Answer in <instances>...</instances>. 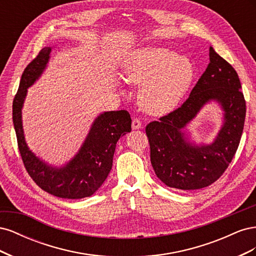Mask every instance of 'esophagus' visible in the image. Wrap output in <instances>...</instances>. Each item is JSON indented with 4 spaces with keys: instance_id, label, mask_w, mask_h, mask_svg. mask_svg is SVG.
I'll return each mask as SVG.
<instances>
[{
    "instance_id": "esophagus-1",
    "label": "esophagus",
    "mask_w": 256,
    "mask_h": 256,
    "mask_svg": "<svg viewBox=\"0 0 256 256\" xmlns=\"http://www.w3.org/2000/svg\"><path fill=\"white\" fill-rule=\"evenodd\" d=\"M142 127V122L138 118H134L132 120V129H140Z\"/></svg>"
}]
</instances>
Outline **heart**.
<instances>
[{"label": "heart", "instance_id": "heart-1", "mask_svg": "<svg viewBox=\"0 0 256 256\" xmlns=\"http://www.w3.org/2000/svg\"><path fill=\"white\" fill-rule=\"evenodd\" d=\"M125 79L142 88L138 94L143 110L152 115L171 112L194 79L192 62L162 47H145L129 54L124 65Z\"/></svg>", "mask_w": 256, "mask_h": 256}]
</instances>
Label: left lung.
<instances>
[{"label":"left lung","instance_id":"1","mask_svg":"<svg viewBox=\"0 0 256 256\" xmlns=\"http://www.w3.org/2000/svg\"><path fill=\"white\" fill-rule=\"evenodd\" d=\"M209 60L182 106L145 128L154 173L168 187L178 190L202 189L220 178L234 158L242 134L246 100L238 74L212 47ZM212 100L224 111L222 128L212 144L192 146L184 140L182 129Z\"/></svg>","mask_w":256,"mask_h":256}]
</instances>
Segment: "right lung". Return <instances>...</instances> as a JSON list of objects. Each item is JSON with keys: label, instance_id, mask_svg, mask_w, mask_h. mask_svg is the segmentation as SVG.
Wrapping results in <instances>:
<instances>
[{"label": "right lung", "instance_id": "right-lung-1", "mask_svg": "<svg viewBox=\"0 0 256 256\" xmlns=\"http://www.w3.org/2000/svg\"><path fill=\"white\" fill-rule=\"evenodd\" d=\"M50 52V47H44L26 67L14 98L12 122L19 152L28 175L38 187L62 198H88L94 194L109 175L116 143L131 131L130 114L126 110L100 114L92 122L79 152L63 168H52L37 158L26 143L21 110L28 88L44 72Z\"/></svg>", "mask_w": 256, "mask_h": 256}]
</instances>
